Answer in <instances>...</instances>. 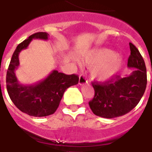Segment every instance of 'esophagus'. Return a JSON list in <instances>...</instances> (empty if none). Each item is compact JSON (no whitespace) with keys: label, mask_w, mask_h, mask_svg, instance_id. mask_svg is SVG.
<instances>
[{"label":"esophagus","mask_w":152,"mask_h":152,"mask_svg":"<svg viewBox=\"0 0 152 152\" xmlns=\"http://www.w3.org/2000/svg\"><path fill=\"white\" fill-rule=\"evenodd\" d=\"M87 79L83 75H80V77H79V84L80 85H84L86 83H87Z\"/></svg>","instance_id":"34e87169"}]
</instances>
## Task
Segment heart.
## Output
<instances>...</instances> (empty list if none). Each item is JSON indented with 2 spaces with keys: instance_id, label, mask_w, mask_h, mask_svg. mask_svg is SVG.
I'll return each mask as SVG.
<instances>
[{
  "instance_id": "obj_1",
  "label": "heart",
  "mask_w": 152,
  "mask_h": 152,
  "mask_svg": "<svg viewBox=\"0 0 152 152\" xmlns=\"http://www.w3.org/2000/svg\"><path fill=\"white\" fill-rule=\"evenodd\" d=\"M86 64L93 65L91 75L100 82L112 79L118 73L123 63L122 56L107 48H95L83 56Z\"/></svg>"
}]
</instances>
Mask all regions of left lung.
Returning <instances> with one entry per match:
<instances>
[{
  "mask_svg": "<svg viewBox=\"0 0 152 152\" xmlns=\"http://www.w3.org/2000/svg\"><path fill=\"white\" fill-rule=\"evenodd\" d=\"M131 55L128 67L134 69L128 77L115 75L104 83L93 82L95 95L89 105L95 115L107 118L121 116L132 110L140 102L147 84L146 68L138 49L129 43Z\"/></svg>",
  "mask_w": 152,
  "mask_h": 152,
  "instance_id": "1",
  "label": "left lung"
}]
</instances>
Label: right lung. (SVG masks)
Wrapping results in <instances>:
<instances>
[{
  "label": "right lung",
  "mask_w": 152,
  "mask_h": 152,
  "mask_svg": "<svg viewBox=\"0 0 152 152\" xmlns=\"http://www.w3.org/2000/svg\"><path fill=\"white\" fill-rule=\"evenodd\" d=\"M34 39L48 40V34L45 32L36 33L17 46L7 70V89L10 99L21 112L31 116H47L54 113L65 91L77 84L79 77L76 75H67L53 70L46 78L34 84L19 83L15 75L19 66L18 55Z\"/></svg>",
  "instance_id": "right-lung-1"
}]
</instances>
